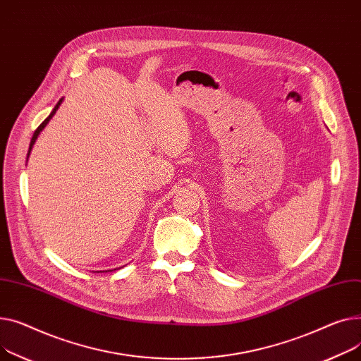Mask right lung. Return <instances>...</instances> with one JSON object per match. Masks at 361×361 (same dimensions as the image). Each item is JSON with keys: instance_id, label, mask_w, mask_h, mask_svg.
Here are the masks:
<instances>
[{"instance_id": "obj_1", "label": "right lung", "mask_w": 361, "mask_h": 361, "mask_svg": "<svg viewBox=\"0 0 361 361\" xmlns=\"http://www.w3.org/2000/svg\"><path fill=\"white\" fill-rule=\"evenodd\" d=\"M62 100L63 99H59V102L55 104V108L52 109V112H51V115L44 121V122H42L39 126H37V130L35 131V134H33V137H32V141H30V145H29V152H27V160H29V156H30V153H32V148H33V145H35V142H36V140H37V137L40 135V133L42 131H44L45 130V126L49 123V121L52 119V116L56 114V111H58V108H59V106H61V103H62ZM116 269V268H115ZM112 271V269H111ZM99 272V271H97Z\"/></svg>"}]
</instances>
